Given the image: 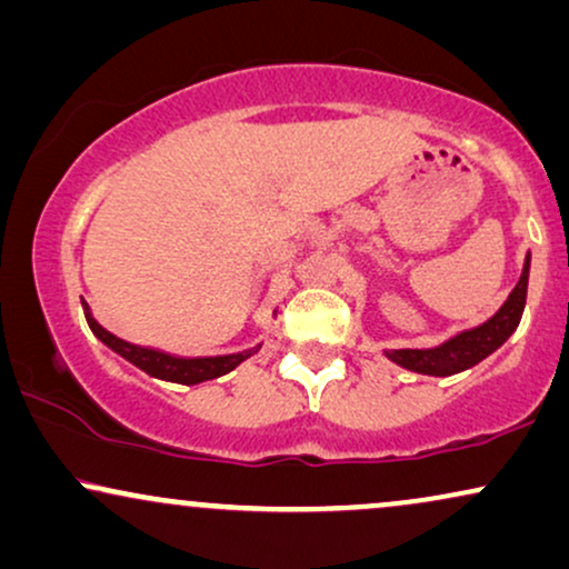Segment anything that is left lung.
<instances>
[{"mask_svg":"<svg viewBox=\"0 0 569 569\" xmlns=\"http://www.w3.org/2000/svg\"><path fill=\"white\" fill-rule=\"evenodd\" d=\"M528 272H530V254L525 257L522 276L517 280L512 293H509L499 312H496L491 320H486L483 326L462 330V333H457L455 338H449V341H443L441 347L391 349L386 351V357L391 359V362L401 365V368L420 372V376L446 378V376H455V372L470 370L472 365L480 362V359L493 355V351L515 333L517 326H520L525 297H528Z\"/></svg>","mask_w":569,"mask_h":569,"instance_id":"1","label":"left lung"}]
</instances>
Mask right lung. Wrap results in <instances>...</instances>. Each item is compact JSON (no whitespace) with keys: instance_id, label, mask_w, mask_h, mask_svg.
Masks as SVG:
<instances>
[{"instance_id":"1","label":"right lung","mask_w":569,"mask_h":569,"mask_svg":"<svg viewBox=\"0 0 569 569\" xmlns=\"http://www.w3.org/2000/svg\"><path fill=\"white\" fill-rule=\"evenodd\" d=\"M81 305H83L86 322H89L91 333L97 336L99 341L104 343V347L118 351L120 357H126L128 362L147 372V376L160 378V380H170V383L197 386V383H201V380L220 378V376H226V372H231L233 368H239L243 359L251 357L257 349H260V347H254V349L239 351V355H222V357H193V359L172 357V355H168V351L149 349V347H136V343L123 341V338L110 333V330H104L97 320H93L91 309L83 299H81Z\"/></svg>"}]
</instances>
